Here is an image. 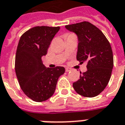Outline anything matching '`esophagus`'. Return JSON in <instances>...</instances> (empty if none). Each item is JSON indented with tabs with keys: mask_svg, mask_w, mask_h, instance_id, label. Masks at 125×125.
I'll use <instances>...</instances> for the list:
<instances>
[{
	"mask_svg": "<svg viewBox=\"0 0 125 125\" xmlns=\"http://www.w3.org/2000/svg\"><path fill=\"white\" fill-rule=\"evenodd\" d=\"M70 68H65V72H70Z\"/></svg>",
	"mask_w": 125,
	"mask_h": 125,
	"instance_id": "obj_1",
	"label": "esophagus"
}]
</instances>
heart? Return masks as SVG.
Instances as JSON below:
<instances>
[{"instance_id":"b5f03b06","label":"heart","mask_w":125,"mask_h":125,"mask_svg":"<svg viewBox=\"0 0 125 125\" xmlns=\"http://www.w3.org/2000/svg\"><path fill=\"white\" fill-rule=\"evenodd\" d=\"M69 35H74L73 34H72V33H68V36Z\"/></svg>"}]
</instances>
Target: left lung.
Masks as SVG:
<instances>
[{"instance_id":"obj_1","label":"left lung","mask_w":125,"mask_h":125,"mask_svg":"<svg viewBox=\"0 0 125 125\" xmlns=\"http://www.w3.org/2000/svg\"><path fill=\"white\" fill-rule=\"evenodd\" d=\"M65 28L78 37L77 60L87 62V71L80 72L73 88L84 97L96 96L106 87L112 73L114 60L110 43L99 29L88 21L65 25Z\"/></svg>"}]
</instances>
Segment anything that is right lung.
<instances>
[{
    "instance_id": "right-lung-1",
    "label": "right lung",
    "mask_w": 125,
    "mask_h": 125,
    "mask_svg": "<svg viewBox=\"0 0 125 125\" xmlns=\"http://www.w3.org/2000/svg\"><path fill=\"white\" fill-rule=\"evenodd\" d=\"M60 27L37 26L21 35L15 56V72L21 88L35 102H43L54 94L63 67L46 68L41 57L45 55Z\"/></svg>"
}]
</instances>
